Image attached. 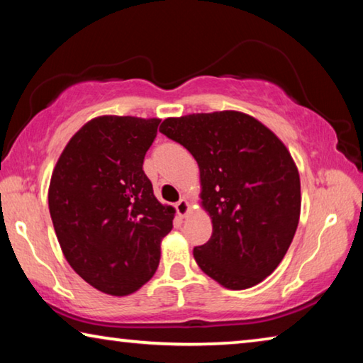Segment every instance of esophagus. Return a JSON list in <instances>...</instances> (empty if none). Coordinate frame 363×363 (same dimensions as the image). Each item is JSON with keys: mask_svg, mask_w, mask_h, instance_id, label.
<instances>
[{"mask_svg": "<svg viewBox=\"0 0 363 363\" xmlns=\"http://www.w3.org/2000/svg\"><path fill=\"white\" fill-rule=\"evenodd\" d=\"M191 210H192V205L186 197H182L179 202L176 203V211L179 216H187L189 213H191Z\"/></svg>", "mask_w": 363, "mask_h": 363, "instance_id": "esophagus-1", "label": "esophagus"}]
</instances>
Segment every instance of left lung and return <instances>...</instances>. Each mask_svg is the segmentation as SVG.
<instances>
[{"label":"left lung","mask_w":363,"mask_h":363,"mask_svg":"<svg viewBox=\"0 0 363 363\" xmlns=\"http://www.w3.org/2000/svg\"><path fill=\"white\" fill-rule=\"evenodd\" d=\"M160 132L199 164L213 233L194 249L195 262L226 289L262 283L283 262L301 218V177L283 140L234 109L166 118Z\"/></svg>","instance_id":"obj_1"}]
</instances>
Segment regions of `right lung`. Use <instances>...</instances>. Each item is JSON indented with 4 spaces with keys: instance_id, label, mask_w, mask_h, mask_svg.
<instances>
[{
    "instance_id": "obj_1",
    "label": "right lung",
    "mask_w": 363,
    "mask_h": 363,
    "mask_svg": "<svg viewBox=\"0 0 363 363\" xmlns=\"http://www.w3.org/2000/svg\"><path fill=\"white\" fill-rule=\"evenodd\" d=\"M158 118L96 116L67 142L51 174L48 206L62 255L108 296H129L155 274L176 210L142 169Z\"/></svg>"
}]
</instances>
